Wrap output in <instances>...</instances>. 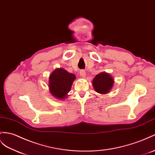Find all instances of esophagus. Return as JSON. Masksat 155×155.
<instances>
[{
    "label": "esophagus",
    "instance_id": "obj_1",
    "mask_svg": "<svg viewBox=\"0 0 155 155\" xmlns=\"http://www.w3.org/2000/svg\"><path fill=\"white\" fill-rule=\"evenodd\" d=\"M80 74H81V76L82 77H85V76H86V72H85V71H84V70H81V71H80Z\"/></svg>",
    "mask_w": 155,
    "mask_h": 155
}]
</instances>
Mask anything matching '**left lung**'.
I'll list each match as a JSON object with an SVG mask.
<instances>
[{
    "mask_svg": "<svg viewBox=\"0 0 155 155\" xmlns=\"http://www.w3.org/2000/svg\"><path fill=\"white\" fill-rule=\"evenodd\" d=\"M92 83L94 88L97 92L100 94H107L112 88L114 80L109 74L101 73L95 77Z\"/></svg>",
    "mask_w": 155,
    "mask_h": 155,
    "instance_id": "obj_1",
    "label": "left lung"
}]
</instances>
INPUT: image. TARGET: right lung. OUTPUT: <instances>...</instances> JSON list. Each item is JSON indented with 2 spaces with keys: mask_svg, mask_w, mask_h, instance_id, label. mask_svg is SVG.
I'll list each match as a JSON object with an SVG mask.
<instances>
[{
  "mask_svg": "<svg viewBox=\"0 0 155 155\" xmlns=\"http://www.w3.org/2000/svg\"><path fill=\"white\" fill-rule=\"evenodd\" d=\"M75 75L63 69H57L49 77V89L51 94L58 99L65 98L71 90Z\"/></svg>",
  "mask_w": 155,
  "mask_h": 155,
  "instance_id": "obj_1",
  "label": "right lung"
}]
</instances>
